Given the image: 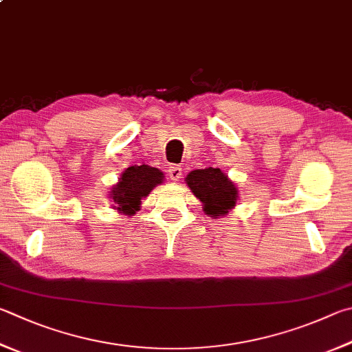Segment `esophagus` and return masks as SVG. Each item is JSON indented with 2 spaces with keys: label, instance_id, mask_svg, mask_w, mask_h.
I'll use <instances>...</instances> for the list:
<instances>
[{
  "label": "esophagus",
  "instance_id": "34e87169",
  "mask_svg": "<svg viewBox=\"0 0 352 352\" xmlns=\"http://www.w3.org/2000/svg\"><path fill=\"white\" fill-rule=\"evenodd\" d=\"M168 174L170 177V180H180L183 175V169L180 168V166H170Z\"/></svg>",
  "mask_w": 352,
  "mask_h": 352
}]
</instances>
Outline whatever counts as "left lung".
<instances>
[{
  "label": "left lung",
  "instance_id": "8db88e82",
  "mask_svg": "<svg viewBox=\"0 0 352 352\" xmlns=\"http://www.w3.org/2000/svg\"><path fill=\"white\" fill-rule=\"evenodd\" d=\"M188 186L203 203V209L214 219L228 214L237 203L239 190L220 169L208 168L192 170L186 177Z\"/></svg>",
  "mask_w": 352,
  "mask_h": 352
}]
</instances>
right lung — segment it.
Wrapping results in <instances>:
<instances>
[{
  "instance_id": "1",
  "label": "right lung",
  "mask_w": 352,
  "mask_h": 352,
  "mask_svg": "<svg viewBox=\"0 0 352 352\" xmlns=\"http://www.w3.org/2000/svg\"><path fill=\"white\" fill-rule=\"evenodd\" d=\"M163 172L148 164L131 166L121 175L118 184L112 188V200L115 208L123 210L124 214H135L140 209L142 198L148 194L157 184L163 182Z\"/></svg>"
}]
</instances>
